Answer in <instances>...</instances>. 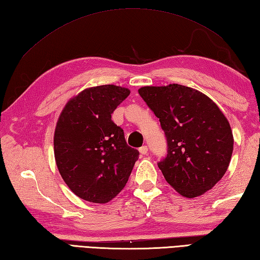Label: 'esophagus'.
<instances>
[{"label":"esophagus","mask_w":260,"mask_h":260,"mask_svg":"<svg viewBox=\"0 0 260 260\" xmlns=\"http://www.w3.org/2000/svg\"><path fill=\"white\" fill-rule=\"evenodd\" d=\"M140 153L142 154V155H146L147 153H149V147H147L146 145H144V146H142V147H140Z\"/></svg>","instance_id":"esophagus-1"}]
</instances>
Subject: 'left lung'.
Returning a JSON list of instances; mask_svg holds the SVG:
<instances>
[{
    "instance_id": "1",
    "label": "left lung",
    "mask_w": 260,
    "mask_h": 260,
    "mask_svg": "<svg viewBox=\"0 0 260 260\" xmlns=\"http://www.w3.org/2000/svg\"><path fill=\"white\" fill-rule=\"evenodd\" d=\"M139 93L166 134L167 156L157 166L168 184L187 198L212 189L224 176L233 151L226 117L189 86H143Z\"/></svg>"
}]
</instances>
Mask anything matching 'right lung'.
<instances>
[{
	"label": "right lung",
	"mask_w": 260,
	"mask_h": 260,
	"mask_svg": "<svg viewBox=\"0 0 260 260\" xmlns=\"http://www.w3.org/2000/svg\"><path fill=\"white\" fill-rule=\"evenodd\" d=\"M131 91L113 84L93 86L71 99L54 135L56 165L76 196L105 204L119 194L140 152L127 145L111 114Z\"/></svg>",
	"instance_id": "add662e5"
}]
</instances>
